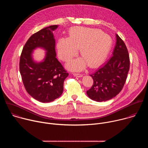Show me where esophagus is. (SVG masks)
<instances>
[{"label": "esophagus", "instance_id": "1", "mask_svg": "<svg viewBox=\"0 0 148 148\" xmlns=\"http://www.w3.org/2000/svg\"><path fill=\"white\" fill-rule=\"evenodd\" d=\"M73 75L74 76H75V77H82L83 75H82V74H79V73H73Z\"/></svg>", "mask_w": 148, "mask_h": 148}]
</instances>
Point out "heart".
<instances>
[{"label":"heart","instance_id":"1","mask_svg":"<svg viewBox=\"0 0 148 148\" xmlns=\"http://www.w3.org/2000/svg\"><path fill=\"white\" fill-rule=\"evenodd\" d=\"M69 35V38H60L57 46L60 58L64 61L74 57L79 49L82 58L69 63L71 70H81L87 64L90 67L97 66L107 57L112 46L111 37L98 29L74 27Z\"/></svg>","mask_w":148,"mask_h":148}]
</instances>
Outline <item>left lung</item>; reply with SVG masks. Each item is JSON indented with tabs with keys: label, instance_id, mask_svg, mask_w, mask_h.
<instances>
[{
	"label": "left lung",
	"instance_id": "8db88e82",
	"mask_svg": "<svg viewBox=\"0 0 148 148\" xmlns=\"http://www.w3.org/2000/svg\"><path fill=\"white\" fill-rule=\"evenodd\" d=\"M116 42L112 56L90 76L94 82L87 91L88 96L97 102L106 101L122 90L130 70V55L126 46L116 34Z\"/></svg>",
	"mask_w": 148,
	"mask_h": 148
}]
</instances>
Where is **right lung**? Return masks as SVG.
Returning a JSON list of instances; mask_svg holds the SVG:
<instances>
[{
	"instance_id": "right-lung-1",
	"label": "right lung",
	"mask_w": 148,
	"mask_h": 148,
	"mask_svg": "<svg viewBox=\"0 0 148 148\" xmlns=\"http://www.w3.org/2000/svg\"><path fill=\"white\" fill-rule=\"evenodd\" d=\"M57 25L50 26L33 34L28 39L21 53L19 70L26 91L35 99L49 102L63 92V84L69 73L56 58V41L53 31ZM42 47L47 51L43 62L35 63L32 50Z\"/></svg>"
}]
</instances>
